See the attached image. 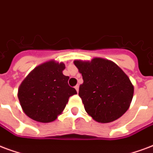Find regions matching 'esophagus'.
<instances>
[{"label": "esophagus", "instance_id": "34e87169", "mask_svg": "<svg viewBox=\"0 0 153 153\" xmlns=\"http://www.w3.org/2000/svg\"><path fill=\"white\" fill-rule=\"evenodd\" d=\"M75 89L76 90V92L78 93V91H79V85H76L75 86Z\"/></svg>", "mask_w": 153, "mask_h": 153}]
</instances>
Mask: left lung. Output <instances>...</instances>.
<instances>
[{"instance_id": "8db88e82", "label": "left lung", "mask_w": 153, "mask_h": 153, "mask_svg": "<svg viewBox=\"0 0 153 153\" xmlns=\"http://www.w3.org/2000/svg\"><path fill=\"white\" fill-rule=\"evenodd\" d=\"M83 78L79 88L85 110L95 121L111 123L129 108L134 87L124 72L114 62L94 58L91 62L75 60Z\"/></svg>"}]
</instances>
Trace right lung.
Wrapping results in <instances>:
<instances>
[{"label":"right lung","instance_id":"1","mask_svg":"<svg viewBox=\"0 0 153 153\" xmlns=\"http://www.w3.org/2000/svg\"><path fill=\"white\" fill-rule=\"evenodd\" d=\"M65 65L55 61L38 66L18 89V99L26 115L40 123L54 121L64 111L69 97L76 90L68 85L69 77L62 71Z\"/></svg>","mask_w":153,"mask_h":153}]
</instances>
